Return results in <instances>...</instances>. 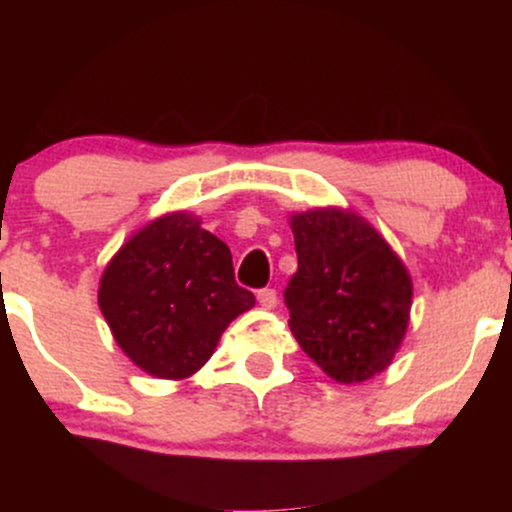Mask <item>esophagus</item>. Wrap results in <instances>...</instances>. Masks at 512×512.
I'll return each mask as SVG.
<instances>
[{
	"mask_svg": "<svg viewBox=\"0 0 512 512\" xmlns=\"http://www.w3.org/2000/svg\"><path fill=\"white\" fill-rule=\"evenodd\" d=\"M257 301H260L264 310H272L276 305V291L274 289H260V291H257Z\"/></svg>",
	"mask_w": 512,
	"mask_h": 512,
	"instance_id": "obj_1",
	"label": "esophagus"
}]
</instances>
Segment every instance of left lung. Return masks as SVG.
Listing matches in <instances>:
<instances>
[{
    "mask_svg": "<svg viewBox=\"0 0 512 512\" xmlns=\"http://www.w3.org/2000/svg\"><path fill=\"white\" fill-rule=\"evenodd\" d=\"M298 269L284 291L301 349L337 383L387 368L407 332L411 279L366 221L339 209L291 219Z\"/></svg>",
    "mask_w": 512,
    "mask_h": 512,
    "instance_id": "obj_1",
    "label": "left lung"
}]
</instances>
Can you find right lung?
I'll use <instances>...</instances> for the list:
<instances>
[{
	"instance_id": "add662e5",
	"label": "right lung",
	"mask_w": 512,
	"mask_h": 512,
	"mask_svg": "<svg viewBox=\"0 0 512 512\" xmlns=\"http://www.w3.org/2000/svg\"><path fill=\"white\" fill-rule=\"evenodd\" d=\"M103 317L122 351L156 378L192 375L219 344L228 322L255 305L238 286L228 245L190 214L142 228L105 269Z\"/></svg>"
}]
</instances>
